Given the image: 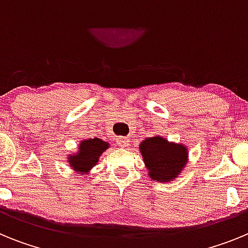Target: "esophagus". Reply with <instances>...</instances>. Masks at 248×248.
<instances>
[{"instance_id":"1","label":"esophagus","mask_w":248,"mask_h":248,"mask_svg":"<svg viewBox=\"0 0 248 248\" xmlns=\"http://www.w3.org/2000/svg\"><path fill=\"white\" fill-rule=\"evenodd\" d=\"M115 141H117L118 145L123 146V148H124V146H128L129 145V139H128V138H125V137H118V138H115Z\"/></svg>"}]
</instances>
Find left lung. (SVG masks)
Here are the masks:
<instances>
[{
    "mask_svg": "<svg viewBox=\"0 0 248 248\" xmlns=\"http://www.w3.org/2000/svg\"><path fill=\"white\" fill-rule=\"evenodd\" d=\"M140 153L149 170V176L159 183L171 181L187 161L185 146L169 143L161 137L148 138L141 141Z\"/></svg>",
    "mask_w": 248,
    "mask_h": 248,
    "instance_id": "obj_1",
    "label": "left lung"
}]
</instances>
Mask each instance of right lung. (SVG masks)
<instances>
[{
	"label": "right lung",
	"mask_w": 248,
	"mask_h": 248,
	"mask_svg": "<svg viewBox=\"0 0 248 248\" xmlns=\"http://www.w3.org/2000/svg\"><path fill=\"white\" fill-rule=\"evenodd\" d=\"M108 143L103 141L102 139L83 140L79 144V151L77 155H69V164L76 171H80L85 174L89 169L93 168L98 163V159L104 150L108 149Z\"/></svg>",
	"instance_id": "obj_1"
}]
</instances>
